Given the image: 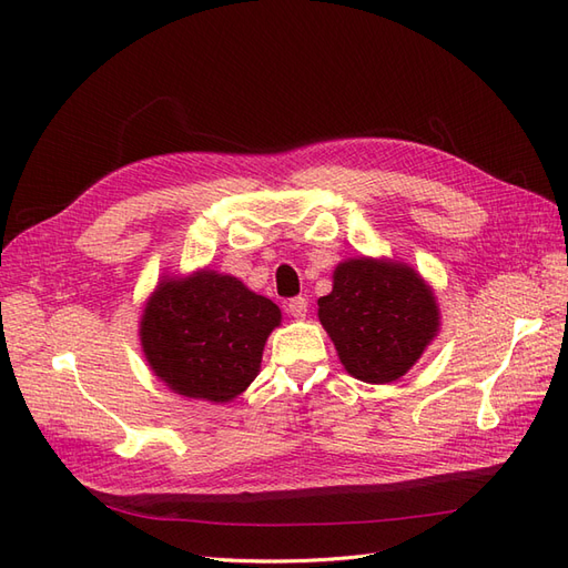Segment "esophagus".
<instances>
[{
    "instance_id": "obj_1",
    "label": "esophagus",
    "mask_w": 568,
    "mask_h": 568,
    "mask_svg": "<svg viewBox=\"0 0 568 568\" xmlns=\"http://www.w3.org/2000/svg\"><path fill=\"white\" fill-rule=\"evenodd\" d=\"M284 311H286L291 317L303 320V317H305V313H307V298H305V296L288 298V301L284 303Z\"/></svg>"
}]
</instances>
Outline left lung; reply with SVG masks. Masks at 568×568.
<instances>
[{"label": "left lung", "instance_id": "8db88e82", "mask_svg": "<svg viewBox=\"0 0 568 568\" xmlns=\"http://www.w3.org/2000/svg\"><path fill=\"white\" fill-rule=\"evenodd\" d=\"M320 322L343 367L365 384L400 379L438 332L436 296L409 265L351 257L334 270Z\"/></svg>", "mask_w": 568, "mask_h": 568}]
</instances>
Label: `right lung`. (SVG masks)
Listing matches in <instances>:
<instances>
[{
  "instance_id": "obj_1",
  "label": "right lung",
  "mask_w": 568,
  "mask_h": 568,
  "mask_svg": "<svg viewBox=\"0 0 568 568\" xmlns=\"http://www.w3.org/2000/svg\"><path fill=\"white\" fill-rule=\"evenodd\" d=\"M282 313L236 277L215 270L161 282L146 301L140 338L159 379L184 398L230 403L261 372Z\"/></svg>"
}]
</instances>
